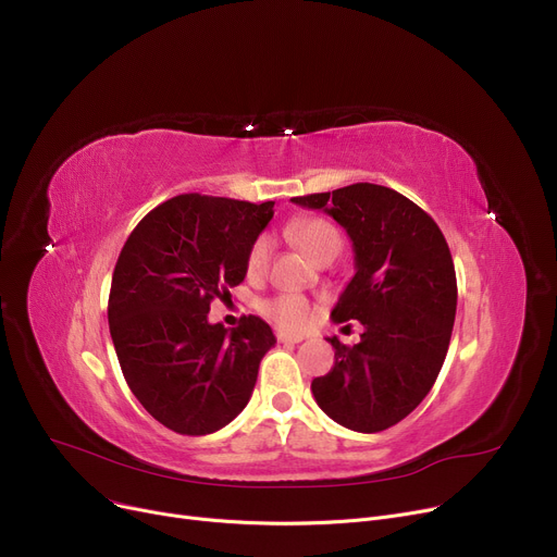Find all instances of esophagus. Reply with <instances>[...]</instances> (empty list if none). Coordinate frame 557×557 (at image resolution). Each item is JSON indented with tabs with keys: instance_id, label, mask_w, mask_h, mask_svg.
<instances>
[{
	"instance_id": "1",
	"label": "esophagus",
	"mask_w": 557,
	"mask_h": 557,
	"mask_svg": "<svg viewBox=\"0 0 557 557\" xmlns=\"http://www.w3.org/2000/svg\"><path fill=\"white\" fill-rule=\"evenodd\" d=\"M277 341H280V343H290V345H296V343H302L305 338H302L300 334H286V332H277Z\"/></svg>"
}]
</instances>
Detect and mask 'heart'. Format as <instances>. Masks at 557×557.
I'll return each instance as SVG.
<instances>
[{"label": "heart", "instance_id": "obj_1", "mask_svg": "<svg viewBox=\"0 0 557 557\" xmlns=\"http://www.w3.org/2000/svg\"><path fill=\"white\" fill-rule=\"evenodd\" d=\"M286 234L315 261L332 250H341V234L325 219H318V216L296 219L294 223H288ZM271 250H273V242L269 234H259V237L248 248L246 271L250 275H259L267 271ZM261 313L271 318L273 323H277L284 330H302L311 323L313 307L302 296L282 294V296H275V298L263 302Z\"/></svg>", "mask_w": 557, "mask_h": 557}]
</instances>
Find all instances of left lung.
Instances as JSON below:
<instances>
[{
  "mask_svg": "<svg viewBox=\"0 0 557 557\" xmlns=\"http://www.w3.org/2000/svg\"><path fill=\"white\" fill-rule=\"evenodd\" d=\"M290 200L327 212L352 239L357 273L332 320L363 325L357 345L327 338L334 368L313 379L311 393L341 426L384 431L426 397L447 357L458 288L445 234L413 200L382 185Z\"/></svg>",
  "mask_w": 557,
  "mask_h": 557,
  "instance_id": "1",
  "label": "left lung"
}]
</instances>
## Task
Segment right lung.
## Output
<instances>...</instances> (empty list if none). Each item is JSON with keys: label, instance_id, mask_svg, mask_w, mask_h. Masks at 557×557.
I'll use <instances>...</instances> for the list:
<instances>
[{"label": "right lung", "instance_id": "obj_1", "mask_svg": "<svg viewBox=\"0 0 557 557\" xmlns=\"http://www.w3.org/2000/svg\"><path fill=\"white\" fill-rule=\"evenodd\" d=\"M261 205L181 194L146 214L112 273L108 323L128 388L160 424L208 435L237 418L273 330L257 315L225 330L212 300L246 277V255L273 219Z\"/></svg>", "mask_w": 557, "mask_h": 557}]
</instances>
